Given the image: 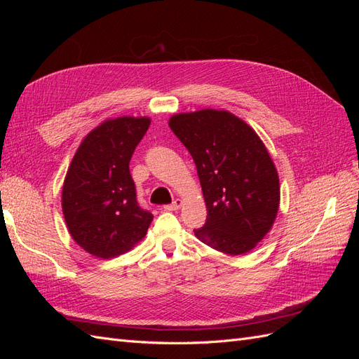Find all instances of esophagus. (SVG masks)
I'll list each match as a JSON object with an SVG mask.
<instances>
[{"label":"esophagus","instance_id":"1","mask_svg":"<svg viewBox=\"0 0 359 359\" xmlns=\"http://www.w3.org/2000/svg\"><path fill=\"white\" fill-rule=\"evenodd\" d=\"M181 205H182V201L181 199H175L172 203L165 205V210L166 211H177V210L181 208Z\"/></svg>","mask_w":359,"mask_h":359}]
</instances>
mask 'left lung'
I'll return each instance as SVG.
<instances>
[{
    "mask_svg": "<svg viewBox=\"0 0 359 359\" xmlns=\"http://www.w3.org/2000/svg\"><path fill=\"white\" fill-rule=\"evenodd\" d=\"M169 127L194 160L206 203V222L194 235L226 255L250 252L271 229L280 203L278 175L262 140L226 111L178 114Z\"/></svg>",
    "mask_w": 359,
    "mask_h": 359,
    "instance_id": "1",
    "label": "left lung"
}]
</instances>
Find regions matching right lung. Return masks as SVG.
Returning a JSON list of instances; mask_svg holds the SVG:
<instances>
[{"instance_id":"obj_1","label":"right lung","mask_w":359,"mask_h":359,"mask_svg":"<svg viewBox=\"0 0 359 359\" xmlns=\"http://www.w3.org/2000/svg\"><path fill=\"white\" fill-rule=\"evenodd\" d=\"M149 118L104 121L83 139L62 187V212L73 240L93 256L128 252L145 236L153 214L137 202L130 160Z\"/></svg>"}]
</instances>
